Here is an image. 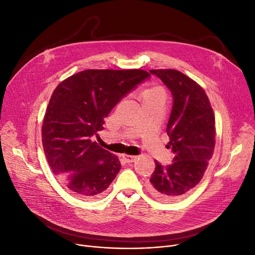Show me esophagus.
I'll list each match as a JSON object with an SVG mask.
<instances>
[{
  "instance_id": "1",
  "label": "esophagus",
  "mask_w": 255,
  "mask_h": 255,
  "mask_svg": "<svg viewBox=\"0 0 255 255\" xmlns=\"http://www.w3.org/2000/svg\"><path fill=\"white\" fill-rule=\"evenodd\" d=\"M122 158H123V160H124L125 162H127V163H132V162L135 161L137 157H136V156H131V155H123Z\"/></svg>"
}]
</instances>
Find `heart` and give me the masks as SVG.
<instances>
[{"label": "heart", "instance_id": "1", "mask_svg": "<svg viewBox=\"0 0 255 255\" xmlns=\"http://www.w3.org/2000/svg\"><path fill=\"white\" fill-rule=\"evenodd\" d=\"M158 94H162V91L159 87L145 88L140 93V99H143L145 97H150V96H153V95H158Z\"/></svg>", "mask_w": 255, "mask_h": 255}]
</instances>
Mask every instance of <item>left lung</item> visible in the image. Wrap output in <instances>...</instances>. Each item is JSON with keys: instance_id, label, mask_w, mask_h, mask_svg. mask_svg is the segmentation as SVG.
Wrapping results in <instances>:
<instances>
[{"instance_id": "left-lung-1", "label": "left lung", "mask_w": 255, "mask_h": 255, "mask_svg": "<svg viewBox=\"0 0 255 255\" xmlns=\"http://www.w3.org/2000/svg\"><path fill=\"white\" fill-rule=\"evenodd\" d=\"M170 90L173 105L166 132L173 162L156 168L148 184L156 198L170 200L185 195L203 179L215 149V115L205 90L175 69H153Z\"/></svg>"}]
</instances>
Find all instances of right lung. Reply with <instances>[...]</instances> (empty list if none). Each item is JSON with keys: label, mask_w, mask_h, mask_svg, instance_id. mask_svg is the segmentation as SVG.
<instances>
[{"label": "right lung", "mask_w": 255, "mask_h": 255, "mask_svg": "<svg viewBox=\"0 0 255 255\" xmlns=\"http://www.w3.org/2000/svg\"><path fill=\"white\" fill-rule=\"evenodd\" d=\"M150 74L141 69H88L53 91L42 124L47 162L67 190L80 198L101 195L121 168L118 156L92 136L126 94Z\"/></svg>", "instance_id": "right-lung-1"}]
</instances>
